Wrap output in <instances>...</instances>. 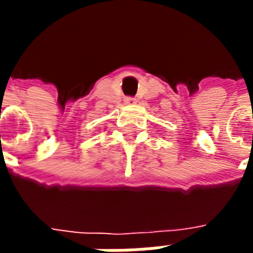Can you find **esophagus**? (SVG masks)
<instances>
[{
    "label": "esophagus",
    "mask_w": 253,
    "mask_h": 253,
    "mask_svg": "<svg viewBox=\"0 0 253 253\" xmlns=\"http://www.w3.org/2000/svg\"><path fill=\"white\" fill-rule=\"evenodd\" d=\"M126 103L127 104H134V103H135V99H134V97H127Z\"/></svg>",
    "instance_id": "34e87169"
}]
</instances>
